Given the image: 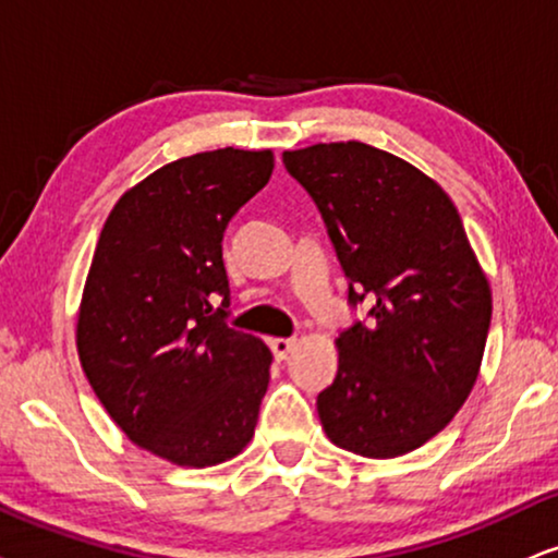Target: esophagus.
I'll return each instance as SVG.
<instances>
[{
    "instance_id": "1",
    "label": "esophagus",
    "mask_w": 558,
    "mask_h": 558,
    "mask_svg": "<svg viewBox=\"0 0 558 558\" xmlns=\"http://www.w3.org/2000/svg\"><path fill=\"white\" fill-rule=\"evenodd\" d=\"M293 348H295V340H286V337H275V340H270L275 361H288V355H291Z\"/></svg>"
}]
</instances>
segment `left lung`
Listing matches in <instances>:
<instances>
[{
	"label": "left lung",
	"mask_w": 558,
	"mask_h": 558,
	"mask_svg": "<svg viewBox=\"0 0 558 558\" xmlns=\"http://www.w3.org/2000/svg\"><path fill=\"white\" fill-rule=\"evenodd\" d=\"M314 197L350 303L371 322L337 337L335 384L316 399L324 433L363 458L425 446L474 389L492 288L446 190L409 161L361 141L283 151Z\"/></svg>",
	"instance_id": "8db88e82"
}]
</instances>
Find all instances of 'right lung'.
<instances>
[{
  "label": "right lung",
  "mask_w": 558,
  "mask_h": 558,
  "mask_svg": "<svg viewBox=\"0 0 558 558\" xmlns=\"http://www.w3.org/2000/svg\"><path fill=\"white\" fill-rule=\"evenodd\" d=\"M272 167L270 149L234 146L169 161L125 190L95 246L76 314L82 371L112 422L178 466H216L255 435L272 352L223 322L221 242Z\"/></svg>",
  "instance_id": "add662e5"
}]
</instances>
